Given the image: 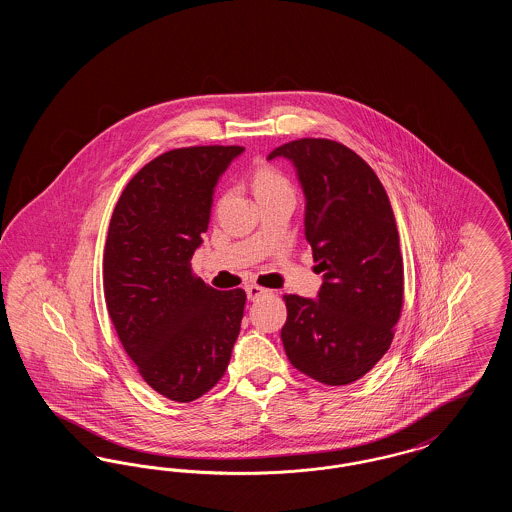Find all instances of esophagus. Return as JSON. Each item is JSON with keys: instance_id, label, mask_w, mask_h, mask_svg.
I'll use <instances>...</instances> for the list:
<instances>
[{"instance_id": "1", "label": "esophagus", "mask_w": 512, "mask_h": 512, "mask_svg": "<svg viewBox=\"0 0 512 512\" xmlns=\"http://www.w3.org/2000/svg\"><path fill=\"white\" fill-rule=\"evenodd\" d=\"M245 292H247V297H249L251 301H255V299L267 295L268 290L267 288H263V286H257V284H247V286H245Z\"/></svg>"}]
</instances>
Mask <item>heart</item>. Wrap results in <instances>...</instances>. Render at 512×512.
<instances>
[{
    "mask_svg": "<svg viewBox=\"0 0 512 512\" xmlns=\"http://www.w3.org/2000/svg\"><path fill=\"white\" fill-rule=\"evenodd\" d=\"M253 190L255 195H263L278 190H290V184L278 169L270 165H259L253 172Z\"/></svg>",
    "mask_w": 512,
    "mask_h": 512,
    "instance_id": "heart-1",
    "label": "heart"
}]
</instances>
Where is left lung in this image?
I'll return each mask as SVG.
<instances>
[{"label": "left lung", "mask_w": 512, "mask_h": 512, "mask_svg": "<svg viewBox=\"0 0 512 512\" xmlns=\"http://www.w3.org/2000/svg\"><path fill=\"white\" fill-rule=\"evenodd\" d=\"M290 159L305 192V236L324 282L318 299L284 295L286 355L326 386L363 378L390 349L403 311V257L390 197L363 157L340 142L301 138Z\"/></svg>", "instance_id": "1"}]
</instances>
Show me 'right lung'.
<instances>
[{
	"label": "right lung",
	"mask_w": 512,
	"mask_h": 512,
	"mask_svg": "<svg viewBox=\"0 0 512 512\" xmlns=\"http://www.w3.org/2000/svg\"><path fill=\"white\" fill-rule=\"evenodd\" d=\"M240 146L171 149L122 190L103 253L107 313L147 386L190 403L224 376L245 292L199 280L192 255L207 232L213 190Z\"/></svg>",
	"instance_id": "1"
}]
</instances>
